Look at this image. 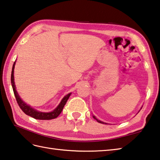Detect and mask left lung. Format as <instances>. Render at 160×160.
<instances>
[{"mask_svg": "<svg viewBox=\"0 0 160 160\" xmlns=\"http://www.w3.org/2000/svg\"><path fill=\"white\" fill-rule=\"evenodd\" d=\"M93 118H95L96 120H97V121H98V122H99V123H102V124H107V123H106V122H104L101 121V120H99L97 119V118H95V116H93Z\"/></svg>", "mask_w": 160, "mask_h": 160, "instance_id": "8db88e82", "label": "left lung"}]
</instances>
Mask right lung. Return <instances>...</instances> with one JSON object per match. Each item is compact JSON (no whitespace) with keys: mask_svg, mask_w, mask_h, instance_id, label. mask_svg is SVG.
I'll return each mask as SVG.
<instances>
[{"mask_svg":"<svg viewBox=\"0 0 160 160\" xmlns=\"http://www.w3.org/2000/svg\"><path fill=\"white\" fill-rule=\"evenodd\" d=\"M14 65H15V62H14L12 70L11 83H12V88H13L15 98H16V100L18 104H19V107L21 108V109H22L23 112L26 114V115L31 116L38 120H52L58 117L62 112V108L65 105L66 102H67L68 99H69V98H70L71 93H69V94H68L67 95H65V97L62 98L61 102H60L58 106L53 111L46 113V112H41V111H38L37 110L34 109V108H32V107H30L29 105L26 104L25 102H23V100L21 99V98L19 97V95L17 91L16 87H15V84H14Z\"/></svg>","mask_w":160,"mask_h":160,"instance_id":"add662e5","label":"right lung"}]
</instances>
